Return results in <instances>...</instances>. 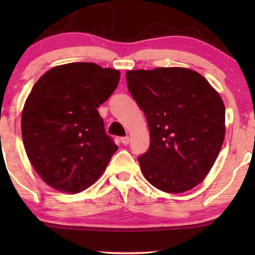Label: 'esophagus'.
Instances as JSON below:
<instances>
[{
	"label": "esophagus",
	"instance_id": "34e87169",
	"mask_svg": "<svg viewBox=\"0 0 255 255\" xmlns=\"http://www.w3.org/2000/svg\"><path fill=\"white\" fill-rule=\"evenodd\" d=\"M121 142L124 145H128L129 144V136H124V137H121Z\"/></svg>",
	"mask_w": 255,
	"mask_h": 255
}]
</instances>
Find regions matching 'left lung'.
<instances>
[{
    "label": "left lung",
    "instance_id": "obj_1",
    "mask_svg": "<svg viewBox=\"0 0 255 255\" xmlns=\"http://www.w3.org/2000/svg\"><path fill=\"white\" fill-rule=\"evenodd\" d=\"M126 79L150 128V148L137 157L145 178L166 193L194 188L224 141L221 96L203 75L181 67L128 71Z\"/></svg>",
    "mask_w": 255,
    "mask_h": 255
}]
</instances>
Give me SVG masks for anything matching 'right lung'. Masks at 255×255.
<instances>
[{
	"mask_svg": "<svg viewBox=\"0 0 255 255\" xmlns=\"http://www.w3.org/2000/svg\"><path fill=\"white\" fill-rule=\"evenodd\" d=\"M120 72L67 63L39 78L22 110L25 151L46 184L74 194L92 186L118 150L97 108L113 95Z\"/></svg>",
	"mask_w": 255,
	"mask_h": 255,
	"instance_id": "right-lung-1",
	"label": "right lung"
}]
</instances>
